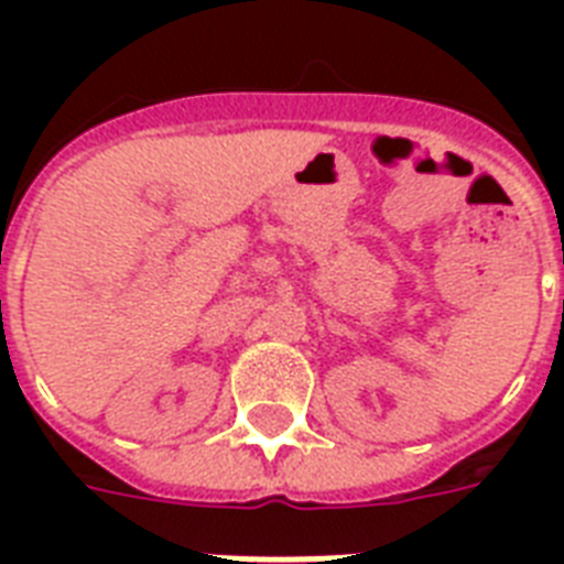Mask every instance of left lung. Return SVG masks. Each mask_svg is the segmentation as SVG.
<instances>
[{"label": "left lung", "instance_id": "obj_1", "mask_svg": "<svg viewBox=\"0 0 564 564\" xmlns=\"http://www.w3.org/2000/svg\"><path fill=\"white\" fill-rule=\"evenodd\" d=\"M562 310H564V307H562Z\"/></svg>", "mask_w": 564, "mask_h": 564}]
</instances>
